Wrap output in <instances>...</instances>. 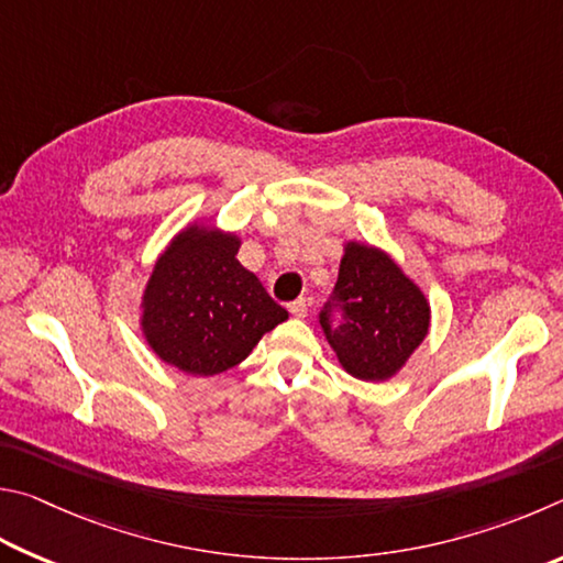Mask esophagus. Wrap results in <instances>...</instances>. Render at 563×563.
Listing matches in <instances>:
<instances>
[{"instance_id":"1","label":"esophagus","mask_w":563,"mask_h":563,"mask_svg":"<svg viewBox=\"0 0 563 563\" xmlns=\"http://www.w3.org/2000/svg\"><path fill=\"white\" fill-rule=\"evenodd\" d=\"M289 311H291V317H297V319H303L309 313V299H297V301H291L289 303Z\"/></svg>"}]
</instances>
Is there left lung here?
Returning a JSON list of instances; mask_svg holds the SVG:
<instances>
[{"instance_id": "obj_1", "label": "left lung", "mask_w": 563, "mask_h": 563, "mask_svg": "<svg viewBox=\"0 0 563 563\" xmlns=\"http://www.w3.org/2000/svg\"><path fill=\"white\" fill-rule=\"evenodd\" d=\"M319 323L351 376L386 380L426 339L430 307L388 254L351 242Z\"/></svg>"}]
</instances>
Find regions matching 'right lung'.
<instances>
[{
  "instance_id": "obj_1",
  "label": "right lung",
  "mask_w": 563,
  "mask_h": 563,
  "mask_svg": "<svg viewBox=\"0 0 563 563\" xmlns=\"http://www.w3.org/2000/svg\"><path fill=\"white\" fill-rule=\"evenodd\" d=\"M236 250L234 234L192 227L157 260L143 294V329L165 363L214 376L242 363L266 331L289 319Z\"/></svg>"
}]
</instances>
